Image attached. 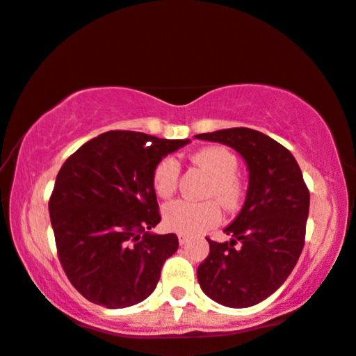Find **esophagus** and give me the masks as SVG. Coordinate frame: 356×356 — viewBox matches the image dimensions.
Returning <instances> with one entry per match:
<instances>
[{"instance_id":"1","label":"esophagus","mask_w":356,"mask_h":356,"mask_svg":"<svg viewBox=\"0 0 356 356\" xmlns=\"http://www.w3.org/2000/svg\"><path fill=\"white\" fill-rule=\"evenodd\" d=\"M178 241L179 245H186V243L189 241V235H184V233H178Z\"/></svg>"}]
</instances>
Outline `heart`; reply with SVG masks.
Wrapping results in <instances>:
<instances>
[{
	"instance_id": "obj_1",
	"label": "heart",
	"mask_w": 356,
	"mask_h": 356,
	"mask_svg": "<svg viewBox=\"0 0 356 356\" xmlns=\"http://www.w3.org/2000/svg\"><path fill=\"white\" fill-rule=\"evenodd\" d=\"M193 162L199 165L209 177L212 178L209 194L216 196L217 201L228 211L238 207L241 202L243 188L240 179L236 178L238 160L230 150L225 147H206L197 150L193 155ZM179 165L173 157H165L157 163L152 175V184L155 193L160 197H170L175 193L178 184ZM222 218L220 207L216 201L191 202L178 201L168 202L163 207V222L170 230L178 233H194L206 232L216 227Z\"/></svg>"
}]
</instances>
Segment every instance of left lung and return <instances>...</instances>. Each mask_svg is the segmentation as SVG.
Segmentation results:
<instances>
[{
    "instance_id": "left-lung-1",
    "label": "left lung",
    "mask_w": 356,
    "mask_h": 356,
    "mask_svg": "<svg viewBox=\"0 0 356 356\" xmlns=\"http://www.w3.org/2000/svg\"><path fill=\"white\" fill-rule=\"evenodd\" d=\"M236 150L248 168L241 211L225 232L230 241L207 238L209 256L197 267L204 293L228 308H250L280 289L305 245L309 191L290 150L250 128L194 136Z\"/></svg>"
}]
</instances>
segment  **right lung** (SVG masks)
I'll return each instance as SVG.
<instances>
[{
    "label": "right lung",
    "instance_id": "1",
    "mask_svg": "<svg viewBox=\"0 0 356 356\" xmlns=\"http://www.w3.org/2000/svg\"><path fill=\"white\" fill-rule=\"evenodd\" d=\"M189 143L108 131L63 163L48 211L63 269L84 298L120 309L155 290L178 238L150 232L160 222L152 175Z\"/></svg>",
    "mask_w": 356,
    "mask_h": 356
}]
</instances>
